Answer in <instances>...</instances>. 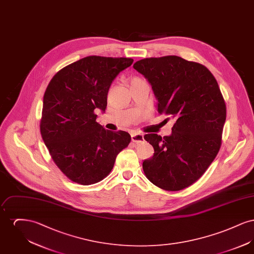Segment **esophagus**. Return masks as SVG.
Segmentation results:
<instances>
[{
  "label": "esophagus",
  "mask_w": 254,
  "mask_h": 254,
  "mask_svg": "<svg viewBox=\"0 0 254 254\" xmlns=\"http://www.w3.org/2000/svg\"><path fill=\"white\" fill-rule=\"evenodd\" d=\"M131 141L135 144H140L144 141V135L140 133H133L131 134Z\"/></svg>",
  "instance_id": "34e87169"
}]
</instances>
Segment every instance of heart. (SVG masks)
Segmentation results:
<instances>
[{
	"instance_id": "heart-1",
	"label": "heart",
	"mask_w": 254,
	"mask_h": 254,
	"mask_svg": "<svg viewBox=\"0 0 254 254\" xmlns=\"http://www.w3.org/2000/svg\"><path fill=\"white\" fill-rule=\"evenodd\" d=\"M140 83H144V81L141 78H139V77H132L130 79V81H129V86L137 85V84H140Z\"/></svg>"
}]
</instances>
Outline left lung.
<instances>
[{
    "instance_id": "left-lung-1",
    "label": "left lung",
    "mask_w": 254,
    "mask_h": 254,
    "mask_svg": "<svg viewBox=\"0 0 254 254\" xmlns=\"http://www.w3.org/2000/svg\"><path fill=\"white\" fill-rule=\"evenodd\" d=\"M133 67L152 86L158 112L174 120L170 136H144L154 148L143 162L145 177L162 190H182L201 178L219 152L224 97L212 73L196 62L169 55L138 61Z\"/></svg>"
}]
</instances>
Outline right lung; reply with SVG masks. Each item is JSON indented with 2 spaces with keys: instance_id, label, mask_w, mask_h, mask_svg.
Masks as SVG:
<instances>
[{
  "instance_id": "right-lung-1",
  "label": "right lung",
  "mask_w": 254,
  "mask_h": 254,
  "mask_svg": "<svg viewBox=\"0 0 254 254\" xmlns=\"http://www.w3.org/2000/svg\"><path fill=\"white\" fill-rule=\"evenodd\" d=\"M132 63L88 56L64 66L49 82L40 131L53 162L74 183L88 186L105 179L130 143L128 133L98 124L95 109L106 110L112 81Z\"/></svg>"
}]
</instances>
